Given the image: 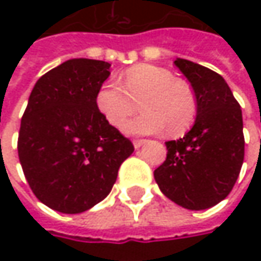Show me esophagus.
Segmentation results:
<instances>
[{
    "mask_svg": "<svg viewBox=\"0 0 261 261\" xmlns=\"http://www.w3.org/2000/svg\"><path fill=\"white\" fill-rule=\"evenodd\" d=\"M144 144H146V139H135V141H134V146H135L136 149L141 148Z\"/></svg>",
    "mask_w": 261,
    "mask_h": 261,
    "instance_id": "34e87169",
    "label": "esophagus"
}]
</instances>
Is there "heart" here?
Returning a JSON list of instances; mask_svg holds the SVG:
<instances>
[{
    "mask_svg": "<svg viewBox=\"0 0 261 261\" xmlns=\"http://www.w3.org/2000/svg\"><path fill=\"white\" fill-rule=\"evenodd\" d=\"M138 100L142 112L122 126L127 135L158 134L166 127L171 135H180L193 125L197 115L193 90L155 65L132 66L120 75V86L107 81L95 94L98 112L112 126L132 115Z\"/></svg>",
    "mask_w": 261,
    "mask_h": 261,
    "instance_id": "1",
    "label": "heart"
}]
</instances>
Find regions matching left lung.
Wrapping results in <instances>:
<instances>
[{
	"label": "left lung",
	"instance_id": "8db88e82",
	"mask_svg": "<svg viewBox=\"0 0 261 261\" xmlns=\"http://www.w3.org/2000/svg\"><path fill=\"white\" fill-rule=\"evenodd\" d=\"M197 100L193 127L168 141L166 161L154 171L160 190L190 211L212 207L236 185L244 161L243 113L225 80L215 71L177 58Z\"/></svg>",
	"mask_w": 261,
	"mask_h": 261
}]
</instances>
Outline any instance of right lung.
<instances>
[{"label":"right lung","instance_id":"add662e5","mask_svg":"<svg viewBox=\"0 0 261 261\" xmlns=\"http://www.w3.org/2000/svg\"><path fill=\"white\" fill-rule=\"evenodd\" d=\"M110 64L69 59L42 75L32 90L18 132V158L36 197L62 214H81L116 183L132 142L95 106Z\"/></svg>","mask_w":261,"mask_h":261}]
</instances>
